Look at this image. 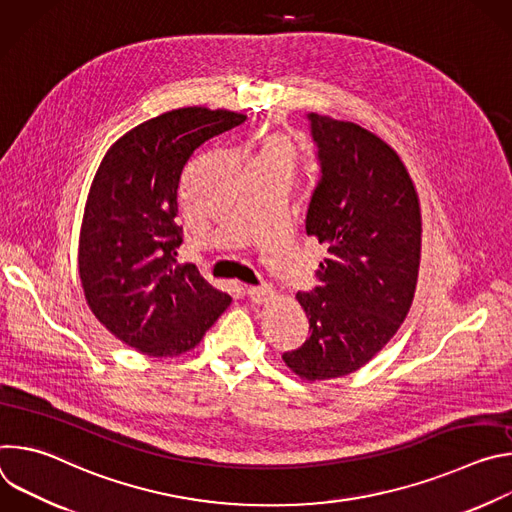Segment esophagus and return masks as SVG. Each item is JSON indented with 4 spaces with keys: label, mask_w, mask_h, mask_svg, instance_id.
Wrapping results in <instances>:
<instances>
[{
    "label": "esophagus",
    "mask_w": 512,
    "mask_h": 512,
    "mask_svg": "<svg viewBox=\"0 0 512 512\" xmlns=\"http://www.w3.org/2000/svg\"><path fill=\"white\" fill-rule=\"evenodd\" d=\"M245 291H247V296L253 304H267L269 300L275 298V289L271 285H263V287L249 285Z\"/></svg>",
    "instance_id": "34e87169"
}]
</instances>
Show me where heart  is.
<instances>
[{
	"label": "heart",
	"mask_w": 512,
	"mask_h": 512,
	"mask_svg": "<svg viewBox=\"0 0 512 512\" xmlns=\"http://www.w3.org/2000/svg\"><path fill=\"white\" fill-rule=\"evenodd\" d=\"M300 166V156L294 141L285 135H269L265 137L261 150L255 160V170H271L281 172L294 178Z\"/></svg>",
	"instance_id": "b5f03b06"
}]
</instances>
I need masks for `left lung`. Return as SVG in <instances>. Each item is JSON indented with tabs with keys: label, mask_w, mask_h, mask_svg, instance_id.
Listing matches in <instances>:
<instances>
[{
	"label": "left lung",
	"mask_w": 512,
	"mask_h": 512,
	"mask_svg": "<svg viewBox=\"0 0 512 512\" xmlns=\"http://www.w3.org/2000/svg\"><path fill=\"white\" fill-rule=\"evenodd\" d=\"M320 182L306 233L326 245L320 285L296 300L308 340L283 362L306 381L364 367L403 324L417 285L421 208L415 184L387 141L356 123L310 113Z\"/></svg>",
	"instance_id": "1"
}]
</instances>
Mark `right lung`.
Returning <instances> with one entry per match:
<instances>
[{
    "label": "right lung",
    "instance_id": "right-lung-1",
    "mask_svg": "<svg viewBox=\"0 0 512 512\" xmlns=\"http://www.w3.org/2000/svg\"><path fill=\"white\" fill-rule=\"evenodd\" d=\"M227 109L182 107L139 123L107 150L93 178L79 237V273L95 318L154 358L202 340L231 296L192 263H178L180 186L200 145L241 123Z\"/></svg>",
    "mask_w": 512,
    "mask_h": 512
}]
</instances>
